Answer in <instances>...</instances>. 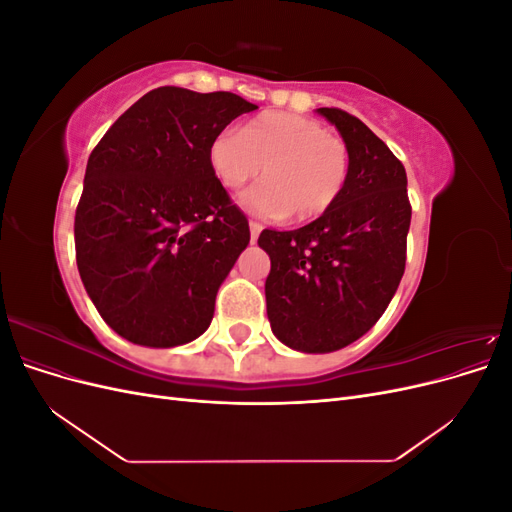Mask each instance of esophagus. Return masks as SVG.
<instances>
[{
  "label": "esophagus",
  "mask_w": 512,
  "mask_h": 512,
  "mask_svg": "<svg viewBox=\"0 0 512 512\" xmlns=\"http://www.w3.org/2000/svg\"><path fill=\"white\" fill-rule=\"evenodd\" d=\"M260 230H262V224H260V222H256V220H250V241H252V243H256V241H258Z\"/></svg>",
  "instance_id": "obj_1"
}]
</instances>
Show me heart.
Instances as JSON below:
<instances>
[{
	"label": "heart",
	"mask_w": 512,
	"mask_h": 512,
	"mask_svg": "<svg viewBox=\"0 0 512 512\" xmlns=\"http://www.w3.org/2000/svg\"><path fill=\"white\" fill-rule=\"evenodd\" d=\"M209 160L228 190L260 175L262 183L241 196V205L267 220H314L329 211L350 175V151L342 136L318 121L290 113H267L243 130L224 128L213 138Z\"/></svg>",
	"instance_id": "obj_1"
}]
</instances>
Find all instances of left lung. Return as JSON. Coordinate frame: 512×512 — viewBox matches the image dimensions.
Instances as JSON below:
<instances>
[{
  "mask_svg": "<svg viewBox=\"0 0 512 512\" xmlns=\"http://www.w3.org/2000/svg\"><path fill=\"white\" fill-rule=\"evenodd\" d=\"M350 151L335 205L297 230H262L271 258L267 316L277 339L303 352L339 350L389 307L406 269L412 218L406 168L361 119L318 108Z\"/></svg>",
  "mask_w": 512,
  "mask_h": 512,
  "instance_id": "8db88e82",
  "label": "left lung"
}]
</instances>
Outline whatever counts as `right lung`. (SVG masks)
I'll return each instance as SVG.
<instances>
[{
    "instance_id": "add662e5",
    "label": "right lung",
    "mask_w": 512,
    "mask_h": 512,
    "mask_svg": "<svg viewBox=\"0 0 512 512\" xmlns=\"http://www.w3.org/2000/svg\"><path fill=\"white\" fill-rule=\"evenodd\" d=\"M258 108L230 91L158 87L94 147L74 215L76 265L104 322L151 348L188 344L250 243L209 160L213 138Z\"/></svg>"
}]
</instances>
